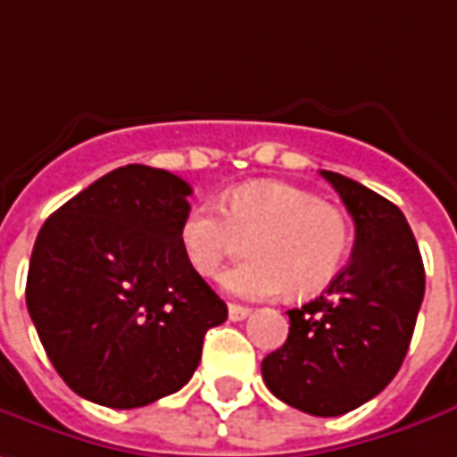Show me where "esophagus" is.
Returning <instances> with one entry per match:
<instances>
[{"instance_id": "34e87169", "label": "esophagus", "mask_w": 457, "mask_h": 457, "mask_svg": "<svg viewBox=\"0 0 457 457\" xmlns=\"http://www.w3.org/2000/svg\"><path fill=\"white\" fill-rule=\"evenodd\" d=\"M228 312H229V320H232V322H240V320L247 318V315H250L253 310H250V307H245V305H229Z\"/></svg>"}]
</instances>
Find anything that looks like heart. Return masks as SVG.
Masks as SVG:
<instances>
[{"label": "heart", "instance_id": "heart-1", "mask_svg": "<svg viewBox=\"0 0 457 457\" xmlns=\"http://www.w3.org/2000/svg\"><path fill=\"white\" fill-rule=\"evenodd\" d=\"M253 260L228 270L220 282L237 297L268 300L293 287L312 295L335 280L350 250L343 210L285 182H250L222 197V210L203 204L179 222V250L200 275H215L250 240Z\"/></svg>", "mask_w": 457, "mask_h": 457}]
</instances>
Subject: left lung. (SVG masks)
I'll use <instances>...</instances> for the list:
<instances>
[{
    "label": "left lung",
    "instance_id": "obj_1",
    "mask_svg": "<svg viewBox=\"0 0 457 457\" xmlns=\"http://www.w3.org/2000/svg\"><path fill=\"white\" fill-rule=\"evenodd\" d=\"M355 222V247L328 290L287 310L285 345L262 360L282 403L335 418L383 393L400 370L425 295V270L405 215L350 177L320 170Z\"/></svg>",
    "mask_w": 457,
    "mask_h": 457
}]
</instances>
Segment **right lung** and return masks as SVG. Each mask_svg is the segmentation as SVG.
<instances>
[{"label": "right lung", "instance_id": "right-lung-1", "mask_svg": "<svg viewBox=\"0 0 457 457\" xmlns=\"http://www.w3.org/2000/svg\"><path fill=\"white\" fill-rule=\"evenodd\" d=\"M192 195L147 164L117 167L46 220L34 242L27 310L77 395L129 411L177 393L228 305L179 250Z\"/></svg>", "mask_w": 457, "mask_h": 457}]
</instances>
